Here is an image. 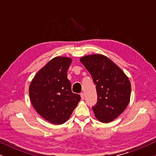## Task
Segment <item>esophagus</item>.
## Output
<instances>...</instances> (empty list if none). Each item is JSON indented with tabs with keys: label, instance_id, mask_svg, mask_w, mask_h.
Returning <instances> with one entry per match:
<instances>
[{
	"label": "esophagus",
	"instance_id": "1",
	"mask_svg": "<svg viewBox=\"0 0 156 156\" xmlns=\"http://www.w3.org/2000/svg\"><path fill=\"white\" fill-rule=\"evenodd\" d=\"M80 98H81V100H83L84 99L83 93H80Z\"/></svg>",
	"mask_w": 156,
	"mask_h": 156
}]
</instances>
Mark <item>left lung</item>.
Here are the masks:
<instances>
[{"instance_id": "1", "label": "left lung", "mask_w": 156, "mask_h": 156, "mask_svg": "<svg viewBox=\"0 0 156 156\" xmlns=\"http://www.w3.org/2000/svg\"><path fill=\"white\" fill-rule=\"evenodd\" d=\"M80 61L96 85L98 102L92 107L94 115L101 122H111L124 112L129 103L130 80L117 64L103 55H85Z\"/></svg>"}]
</instances>
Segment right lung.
Wrapping results in <instances>:
<instances>
[{
    "instance_id": "add662e5",
    "label": "right lung",
    "mask_w": 156,
    "mask_h": 156,
    "mask_svg": "<svg viewBox=\"0 0 156 156\" xmlns=\"http://www.w3.org/2000/svg\"><path fill=\"white\" fill-rule=\"evenodd\" d=\"M71 62L69 57H55L39 69L30 84L29 96L34 108L41 117L55 125L65 122L80 100L79 94L72 92L67 78Z\"/></svg>"
}]
</instances>
